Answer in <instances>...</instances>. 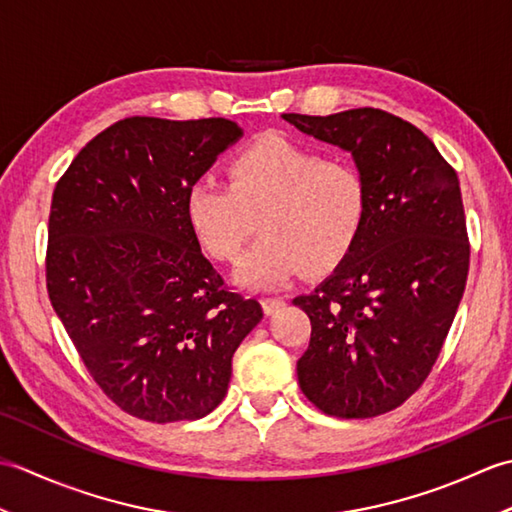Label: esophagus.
<instances>
[{
	"label": "esophagus",
	"mask_w": 512,
	"mask_h": 512,
	"mask_svg": "<svg viewBox=\"0 0 512 512\" xmlns=\"http://www.w3.org/2000/svg\"><path fill=\"white\" fill-rule=\"evenodd\" d=\"M284 306H286V301L281 299V297H262V308H264L266 314H273V312H277L279 308H284Z\"/></svg>",
	"instance_id": "1"
}]
</instances>
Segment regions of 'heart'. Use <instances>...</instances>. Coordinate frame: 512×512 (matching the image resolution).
<instances>
[{"instance_id":"heart-1","label":"heart","mask_w":512,"mask_h":512,"mask_svg":"<svg viewBox=\"0 0 512 512\" xmlns=\"http://www.w3.org/2000/svg\"><path fill=\"white\" fill-rule=\"evenodd\" d=\"M226 182L195 180L184 217L215 262H235L257 220L264 237L237 268L242 286L277 288L299 273H330L363 235L369 193L361 169L288 136L264 134L235 151Z\"/></svg>"}]
</instances>
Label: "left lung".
Returning <instances> with one entry per match:
<instances>
[{"label": "left lung", "mask_w": 512, "mask_h": 512, "mask_svg": "<svg viewBox=\"0 0 512 512\" xmlns=\"http://www.w3.org/2000/svg\"><path fill=\"white\" fill-rule=\"evenodd\" d=\"M299 132L350 151L369 211L350 257L310 295L299 387L336 418L400 407L436 365L469 275V233L455 169L416 125L358 107L284 114Z\"/></svg>", "instance_id": "8db88e82"}]
</instances>
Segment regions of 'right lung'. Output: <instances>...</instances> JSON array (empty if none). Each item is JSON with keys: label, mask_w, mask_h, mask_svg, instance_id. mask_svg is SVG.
I'll return each mask as SVG.
<instances>
[{"label": "right lung", "mask_w": 512, "mask_h": 512, "mask_svg": "<svg viewBox=\"0 0 512 512\" xmlns=\"http://www.w3.org/2000/svg\"><path fill=\"white\" fill-rule=\"evenodd\" d=\"M242 136L228 118L132 116L85 145L52 193L46 288L94 383L147 422L198 420L264 317L202 255L184 195Z\"/></svg>", "instance_id": "obj_1"}]
</instances>
